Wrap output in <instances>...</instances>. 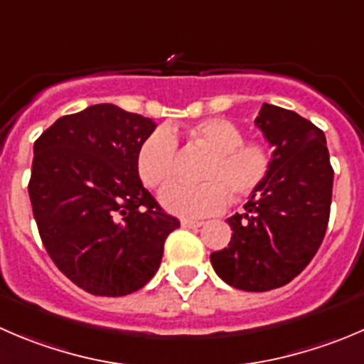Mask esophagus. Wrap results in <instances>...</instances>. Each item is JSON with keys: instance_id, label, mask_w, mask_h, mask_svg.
Instances as JSON below:
<instances>
[{"instance_id": "34e87169", "label": "esophagus", "mask_w": 364, "mask_h": 364, "mask_svg": "<svg viewBox=\"0 0 364 364\" xmlns=\"http://www.w3.org/2000/svg\"><path fill=\"white\" fill-rule=\"evenodd\" d=\"M203 224H204V222L190 220V218H183V220H181L183 228H188V229H197V228H200V225H203Z\"/></svg>"}]
</instances>
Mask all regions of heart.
I'll return each instance as SVG.
<instances>
[{
	"label": "heart",
	"mask_w": 364,
	"mask_h": 364,
	"mask_svg": "<svg viewBox=\"0 0 364 364\" xmlns=\"http://www.w3.org/2000/svg\"><path fill=\"white\" fill-rule=\"evenodd\" d=\"M190 140L210 158L199 172L200 183L176 181L165 186L160 203L186 218L208 217L228 206L232 197L250 196L270 172V151L261 142H243V132L229 119H204L192 126ZM178 140L168 128H158L136 151V171L149 188L165 185L176 172Z\"/></svg>",
	"instance_id": "heart-1"
}]
</instances>
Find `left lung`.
Returning a JSON list of instances; mask_svg holds the SVG:
<instances>
[{
    "instance_id": "left-lung-1",
    "label": "left lung",
    "mask_w": 364,
    "mask_h": 364,
    "mask_svg": "<svg viewBox=\"0 0 364 364\" xmlns=\"http://www.w3.org/2000/svg\"><path fill=\"white\" fill-rule=\"evenodd\" d=\"M254 124L274 147L270 172L242 213L228 218L231 242L210 259L229 287L268 291L295 279L318 250L334 171L326 135L308 119L264 103Z\"/></svg>"
}]
</instances>
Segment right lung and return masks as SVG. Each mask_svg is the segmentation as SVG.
Returning <instances> with one entry per match:
<instances>
[{"mask_svg": "<svg viewBox=\"0 0 364 364\" xmlns=\"http://www.w3.org/2000/svg\"><path fill=\"white\" fill-rule=\"evenodd\" d=\"M154 128L105 103L63 115L35 140L28 192L38 235L58 270L88 294L140 290L179 228L136 171V151Z\"/></svg>", "mask_w": 364, "mask_h": 364, "instance_id": "obj_1", "label": "right lung"}]
</instances>
